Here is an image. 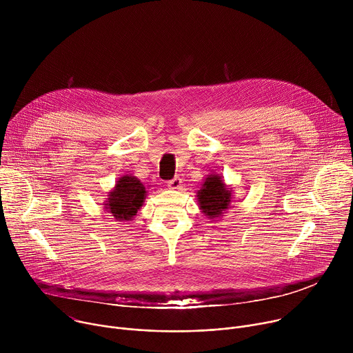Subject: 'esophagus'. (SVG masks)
<instances>
[{
    "label": "esophagus",
    "instance_id": "obj_1",
    "mask_svg": "<svg viewBox=\"0 0 353 353\" xmlns=\"http://www.w3.org/2000/svg\"><path fill=\"white\" fill-rule=\"evenodd\" d=\"M181 185H183V181L180 177H174L168 181V187L172 190H179V188H181Z\"/></svg>",
    "mask_w": 353,
    "mask_h": 353
}]
</instances>
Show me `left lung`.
<instances>
[{
    "instance_id": "obj_1",
    "label": "left lung",
    "mask_w": 353,
    "mask_h": 353,
    "mask_svg": "<svg viewBox=\"0 0 353 353\" xmlns=\"http://www.w3.org/2000/svg\"><path fill=\"white\" fill-rule=\"evenodd\" d=\"M196 201L201 212L207 218L218 219L223 216V212L232 208L233 191L221 174L211 173L196 191Z\"/></svg>"
}]
</instances>
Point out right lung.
<instances>
[{
    "instance_id": "right-lung-1",
    "label": "right lung",
    "mask_w": 353,
    "mask_h": 353,
    "mask_svg": "<svg viewBox=\"0 0 353 353\" xmlns=\"http://www.w3.org/2000/svg\"><path fill=\"white\" fill-rule=\"evenodd\" d=\"M148 195L146 187L132 174H124L117 181L113 190L108 192L105 199V210L120 222H128L135 218L145 203Z\"/></svg>"
}]
</instances>
